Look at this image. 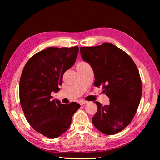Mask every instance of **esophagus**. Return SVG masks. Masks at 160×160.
<instances>
[{
  "instance_id": "esophagus-1",
  "label": "esophagus",
  "mask_w": 160,
  "mask_h": 160,
  "mask_svg": "<svg viewBox=\"0 0 160 160\" xmlns=\"http://www.w3.org/2000/svg\"><path fill=\"white\" fill-rule=\"evenodd\" d=\"M88 103V101H80V102H79V103H80L81 105H83L87 104Z\"/></svg>"
}]
</instances>
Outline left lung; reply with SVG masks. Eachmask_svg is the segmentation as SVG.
I'll return each instance as SVG.
<instances>
[{
    "mask_svg": "<svg viewBox=\"0 0 160 160\" xmlns=\"http://www.w3.org/2000/svg\"><path fill=\"white\" fill-rule=\"evenodd\" d=\"M80 52L93 69L94 86H102L110 99L105 106L95 101L98 111L92 122L105 134L122 132L134 118L142 97V80L136 65L126 52L109 42L81 47Z\"/></svg>",
    "mask_w": 160,
    "mask_h": 160,
    "instance_id": "1",
    "label": "left lung"
}]
</instances>
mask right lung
<instances>
[{
    "instance_id": "obj_1",
    "label": "right lung",
    "mask_w": 160,
    "mask_h": 160,
    "mask_svg": "<svg viewBox=\"0 0 160 160\" xmlns=\"http://www.w3.org/2000/svg\"><path fill=\"white\" fill-rule=\"evenodd\" d=\"M79 47H50L38 52L27 61L19 83V98L27 122L36 132L51 139L60 136L71 124L80 108L76 102L61 104L51 100L59 90L64 72L74 65Z\"/></svg>"
}]
</instances>
